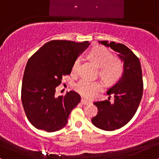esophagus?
<instances>
[{
    "label": "esophagus",
    "instance_id": "34e87169",
    "mask_svg": "<svg viewBox=\"0 0 159 159\" xmlns=\"http://www.w3.org/2000/svg\"><path fill=\"white\" fill-rule=\"evenodd\" d=\"M81 104H83V105H88V104H90V102L89 101H87V100H85L84 99V98H82L81 101Z\"/></svg>",
    "mask_w": 159,
    "mask_h": 159
}]
</instances>
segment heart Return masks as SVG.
<instances>
[{
	"label": "heart",
	"instance_id": "obj_1",
	"mask_svg": "<svg viewBox=\"0 0 159 159\" xmlns=\"http://www.w3.org/2000/svg\"><path fill=\"white\" fill-rule=\"evenodd\" d=\"M88 54L91 60L99 67L100 75L105 81L113 83L120 79L124 70L123 62L120 57L113 56L111 51L101 45L93 47ZM79 64L80 59L77 58L72 64V71L73 73L78 72ZM102 87L101 82L82 78L76 84L75 90L85 98H90L97 94Z\"/></svg>",
	"mask_w": 159,
	"mask_h": 159
}]
</instances>
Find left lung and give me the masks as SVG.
Instances as JSON below:
<instances>
[{
	"mask_svg": "<svg viewBox=\"0 0 159 159\" xmlns=\"http://www.w3.org/2000/svg\"><path fill=\"white\" fill-rule=\"evenodd\" d=\"M119 53L124 63L122 77L110 87L107 94L114 96V102L108 100L94 102L98 113L91 121L96 127L105 131L119 129L129 123L135 114L143 91L141 66L138 57L128 47L121 43L99 41Z\"/></svg>",
	"mask_w": 159,
	"mask_h": 159,
	"instance_id": "1",
	"label": "left lung"
}]
</instances>
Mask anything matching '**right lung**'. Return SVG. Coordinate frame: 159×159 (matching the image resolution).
<instances>
[{
  "label": "right lung",
  "mask_w": 159,
  "mask_h": 159,
  "mask_svg": "<svg viewBox=\"0 0 159 159\" xmlns=\"http://www.w3.org/2000/svg\"><path fill=\"white\" fill-rule=\"evenodd\" d=\"M87 41L52 40L27 61L21 85V102L27 119L36 129L53 132L66 125L81 96L72 90L55 96L63 76L70 75L74 61L88 46Z\"/></svg>",
  "instance_id": "add662e5"
}]
</instances>
